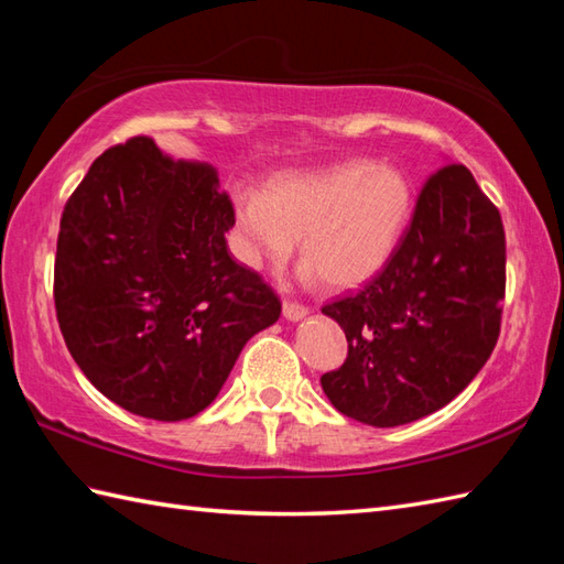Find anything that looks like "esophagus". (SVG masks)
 I'll use <instances>...</instances> for the list:
<instances>
[{
	"mask_svg": "<svg viewBox=\"0 0 564 564\" xmlns=\"http://www.w3.org/2000/svg\"><path fill=\"white\" fill-rule=\"evenodd\" d=\"M310 315V310L305 305H297V303H283V317L289 322H301Z\"/></svg>",
	"mask_w": 564,
	"mask_h": 564,
	"instance_id": "obj_1",
	"label": "esophagus"
}]
</instances>
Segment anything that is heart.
Here are the masks:
<instances>
[{
    "instance_id": "b5f03b06",
    "label": "heart",
    "mask_w": 564,
    "mask_h": 564,
    "mask_svg": "<svg viewBox=\"0 0 564 564\" xmlns=\"http://www.w3.org/2000/svg\"><path fill=\"white\" fill-rule=\"evenodd\" d=\"M412 213L414 186L400 166L351 160L281 174L263 196H235V254L249 269H281L301 239V281L351 291L388 267Z\"/></svg>"
}]
</instances>
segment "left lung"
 Masks as SVG:
<instances>
[{"instance_id":"1","label":"left lung","mask_w":564,"mask_h":564,"mask_svg":"<svg viewBox=\"0 0 564 564\" xmlns=\"http://www.w3.org/2000/svg\"><path fill=\"white\" fill-rule=\"evenodd\" d=\"M505 261L492 200L463 164L441 166L388 267L361 293L322 307L349 341L344 366L319 378L329 402L380 429L446 406L495 349Z\"/></svg>"}]
</instances>
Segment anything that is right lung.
<instances>
[{
	"label": "right lung",
	"instance_id": "right-lung-1",
	"mask_svg": "<svg viewBox=\"0 0 564 564\" xmlns=\"http://www.w3.org/2000/svg\"><path fill=\"white\" fill-rule=\"evenodd\" d=\"M232 203L210 166L133 138L94 160L67 200L55 310L82 373L123 410L178 422L218 398L281 303L230 257Z\"/></svg>",
	"mask_w": 564,
	"mask_h": 564
}]
</instances>
